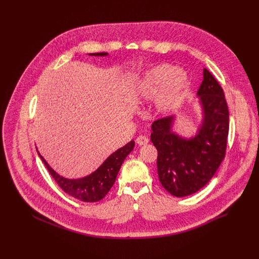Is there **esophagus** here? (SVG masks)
<instances>
[{"label": "esophagus", "instance_id": "obj_1", "mask_svg": "<svg viewBox=\"0 0 259 259\" xmlns=\"http://www.w3.org/2000/svg\"><path fill=\"white\" fill-rule=\"evenodd\" d=\"M147 142H149V138H147L146 136H143V135H140L136 138V143L139 144V145H144L146 144Z\"/></svg>", "mask_w": 259, "mask_h": 259}]
</instances>
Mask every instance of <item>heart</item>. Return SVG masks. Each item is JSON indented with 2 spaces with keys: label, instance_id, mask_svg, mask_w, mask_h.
Listing matches in <instances>:
<instances>
[{
  "label": "heart",
  "instance_id": "heart-1",
  "mask_svg": "<svg viewBox=\"0 0 259 259\" xmlns=\"http://www.w3.org/2000/svg\"><path fill=\"white\" fill-rule=\"evenodd\" d=\"M189 86L187 73L169 63L159 64L136 83L132 95L137 103L153 100L158 114H167L178 105Z\"/></svg>",
  "mask_w": 259,
  "mask_h": 259
}]
</instances>
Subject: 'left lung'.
Segmentation results:
<instances>
[{
  "label": "left lung",
  "mask_w": 259,
  "mask_h": 259,
  "mask_svg": "<svg viewBox=\"0 0 259 259\" xmlns=\"http://www.w3.org/2000/svg\"><path fill=\"white\" fill-rule=\"evenodd\" d=\"M198 96L203 122L190 139L172 131L174 117L155 121L151 140L158 151L160 182L171 195L181 198L197 193L210 181L226 156L230 114L223 88L204 68Z\"/></svg>",
  "instance_id": "8db88e82"
}]
</instances>
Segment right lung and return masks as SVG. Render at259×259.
I'll return each instance as SVG.
<instances>
[{"label":"right lung","mask_w":259,"mask_h":259,"mask_svg":"<svg viewBox=\"0 0 259 259\" xmlns=\"http://www.w3.org/2000/svg\"><path fill=\"white\" fill-rule=\"evenodd\" d=\"M92 56H106L107 53H91ZM135 142L131 140L121 149L110 155L103 164L90 175L80 179H67L57 174L38 152L51 176L56 183L69 196L83 202H97L105 197L114 186L119 170L126 157L133 150Z\"/></svg>","instance_id":"obj_1"}]
</instances>
